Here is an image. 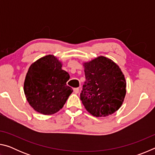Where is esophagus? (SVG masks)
Here are the masks:
<instances>
[{
    "instance_id": "esophagus-1",
    "label": "esophagus",
    "mask_w": 155,
    "mask_h": 155,
    "mask_svg": "<svg viewBox=\"0 0 155 155\" xmlns=\"http://www.w3.org/2000/svg\"><path fill=\"white\" fill-rule=\"evenodd\" d=\"M74 92L75 94H78V92H79V88L77 87V88H74Z\"/></svg>"
}]
</instances>
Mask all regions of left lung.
Here are the masks:
<instances>
[{
	"instance_id": "obj_1",
	"label": "left lung",
	"mask_w": 155,
	"mask_h": 155,
	"mask_svg": "<svg viewBox=\"0 0 155 155\" xmlns=\"http://www.w3.org/2000/svg\"><path fill=\"white\" fill-rule=\"evenodd\" d=\"M86 81L80 97L94 116L106 117L120 109L126 95L124 75L111 59L100 56L83 64Z\"/></svg>"
}]
</instances>
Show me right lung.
Segmentation results:
<instances>
[{"label":"right lung","instance_id":"add662e5","mask_svg":"<svg viewBox=\"0 0 155 155\" xmlns=\"http://www.w3.org/2000/svg\"><path fill=\"white\" fill-rule=\"evenodd\" d=\"M61 67L57 57L49 54L28 68L24 91L28 103L36 111L44 115L55 114L72 93V89L66 85L70 75Z\"/></svg>","mask_w":155,"mask_h":155}]
</instances>
